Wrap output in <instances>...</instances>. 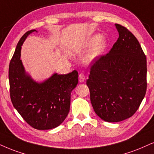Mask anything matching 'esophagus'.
<instances>
[{"mask_svg": "<svg viewBox=\"0 0 154 154\" xmlns=\"http://www.w3.org/2000/svg\"><path fill=\"white\" fill-rule=\"evenodd\" d=\"M79 82H81V83H82L85 81V75L83 73L79 74Z\"/></svg>", "mask_w": 154, "mask_h": 154, "instance_id": "34e87169", "label": "esophagus"}]
</instances>
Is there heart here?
Masks as SVG:
<instances>
[{"label": "heart", "mask_w": 154, "mask_h": 154, "mask_svg": "<svg viewBox=\"0 0 154 154\" xmlns=\"http://www.w3.org/2000/svg\"><path fill=\"white\" fill-rule=\"evenodd\" d=\"M101 38V36L100 35H96L90 38L86 42L84 43L83 47L84 48H89V47L92 46V45L97 44L93 48V50L91 51V53L87 57L86 60L88 62H91V60L96 59L98 57H99L100 55H102L103 52L105 50L106 46V43L103 39Z\"/></svg>", "instance_id": "1"}]
</instances>
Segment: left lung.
Returning <instances> with one entry per match:
<instances>
[{
    "instance_id": "left-lung-1",
    "label": "left lung",
    "mask_w": 154,
    "mask_h": 154,
    "mask_svg": "<svg viewBox=\"0 0 154 154\" xmlns=\"http://www.w3.org/2000/svg\"><path fill=\"white\" fill-rule=\"evenodd\" d=\"M119 37L109 54L96 58L86 81L95 113L107 122L131 117L146 92V57L134 34L115 24Z\"/></svg>"
}]
</instances>
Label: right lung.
<instances>
[{"label":"right lung","instance_id":"obj_1","mask_svg":"<svg viewBox=\"0 0 154 154\" xmlns=\"http://www.w3.org/2000/svg\"><path fill=\"white\" fill-rule=\"evenodd\" d=\"M34 31L31 30L23 35L10 61V96L14 108L30 126L48 130L59 126L68 116L71 93L77 86L79 74L76 71L63 75L54 73L42 83L32 79L20 58L21 45Z\"/></svg>","mask_w":154,"mask_h":154}]
</instances>
